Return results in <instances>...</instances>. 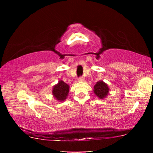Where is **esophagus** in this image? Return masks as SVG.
I'll use <instances>...</instances> for the list:
<instances>
[{"label": "esophagus", "mask_w": 153, "mask_h": 153, "mask_svg": "<svg viewBox=\"0 0 153 153\" xmlns=\"http://www.w3.org/2000/svg\"><path fill=\"white\" fill-rule=\"evenodd\" d=\"M84 77H83L82 76H80L79 78H78V81H79V82H83L84 81Z\"/></svg>", "instance_id": "1"}]
</instances>
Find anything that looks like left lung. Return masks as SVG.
I'll return each mask as SVG.
<instances>
[{"instance_id": "left-lung-1", "label": "left lung", "mask_w": 153, "mask_h": 153, "mask_svg": "<svg viewBox=\"0 0 153 153\" xmlns=\"http://www.w3.org/2000/svg\"><path fill=\"white\" fill-rule=\"evenodd\" d=\"M108 86L102 81L98 82L94 86V94L100 98H104L108 93Z\"/></svg>"}]
</instances>
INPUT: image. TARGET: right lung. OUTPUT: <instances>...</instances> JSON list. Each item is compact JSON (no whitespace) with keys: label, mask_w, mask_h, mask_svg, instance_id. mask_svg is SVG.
Listing matches in <instances>:
<instances>
[{"label":"right lung","mask_w":153,"mask_h":153,"mask_svg":"<svg viewBox=\"0 0 153 153\" xmlns=\"http://www.w3.org/2000/svg\"><path fill=\"white\" fill-rule=\"evenodd\" d=\"M69 91V86L63 81H59L58 84L53 87V96L58 100L63 101L66 99Z\"/></svg>","instance_id":"1"}]
</instances>
